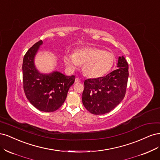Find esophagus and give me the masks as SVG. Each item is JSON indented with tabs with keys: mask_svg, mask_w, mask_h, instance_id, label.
I'll return each instance as SVG.
<instances>
[{
	"mask_svg": "<svg viewBox=\"0 0 160 160\" xmlns=\"http://www.w3.org/2000/svg\"><path fill=\"white\" fill-rule=\"evenodd\" d=\"M75 82L76 83H79V82H80V80L79 78H76L75 79Z\"/></svg>",
	"mask_w": 160,
	"mask_h": 160,
	"instance_id": "1",
	"label": "esophagus"
}]
</instances>
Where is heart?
Returning <instances> with one entry per match:
<instances>
[{"mask_svg": "<svg viewBox=\"0 0 160 160\" xmlns=\"http://www.w3.org/2000/svg\"><path fill=\"white\" fill-rule=\"evenodd\" d=\"M64 58L67 68L72 70L84 64L83 72L90 78H98L107 74L115 62L112 53L97 48L77 49L74 54L66 53Z\"/></svg>", "mask_w": 160, "mask_h": 160, "instance_id": "1", "label": "heart"}]
</instances>
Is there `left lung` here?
<instances>
[{
	"mask_svg": "<svg viewBox=\"0 0 160 160\" xmlns=\"http://www.w3.org/2000/svg\"><path fill=\"white\" fill-rule=\"evenodd\" d=\"M118 68L104 77L84 81L82 103L94 115L110 112L125 97L128 79V64L125 58L119 57Z\"/></svg>",
	"mask_w": 160,
	"mask_h": 160,
	"instance_id": "1",
	"label": "left lung"
}]
</instances>
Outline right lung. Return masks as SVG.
<instances>
[{
	"instance_id": "obj_1",
	"label": "right lung",
	"mask_w": 160,
	"mask_h": 160,
	"mask_svg": "<svg viewBox=\"0 0 160 160\" xmlns=\"http://www.w3.org/2000/svg\"><path fill=\"white\" fill-rule=\"evenodd\" d=\"M42 40L35 43L25 54L22 62L24 94L37 109L45 112L57 110L64 102L75 76H66L58 72L50 74L39 73L34 65V57Z\"/></svg>"
}]
</instances>
